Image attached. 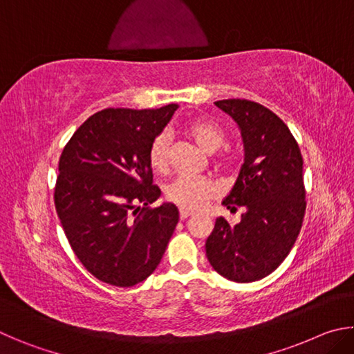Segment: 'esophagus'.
Masks as SVG:
<instances>
[{"label": "esophagus", "instance_id": "34e87169", "mask_svg": "<svg viewBox=\"0 0 354 354\" xmlns=\"http://www.w3.org/2000/svg\"><path fill=\"white\" fill-rule=\"evenodd\" d=\"M192 214H194V212L189 211V209H179V218H181V220H185L187 217H190Z\"/></svg>", "mask_w": 354, "mask_h": 354}]
</instances>
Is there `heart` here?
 Instances as JSON below:
<instances>
[{"label":"heart","mask_w":354,"mask_h":354,"mask_svg":"<svg viewBox=\"0 0 354 354\" xmlns=\"http://www.w3.org/2000/svg\"><path fill=\"white\" fill-rule=\"evenodd\" d=\"M185 133L196 142V145L207 153H215L225 145L226 134L214 120L205 117L192 118L185 123ZM151 169L164 173L170 165L169 134L162 133L153 140L148 151ZM226 164H231L227 159ZM218 192L215 181L205 176L178 175L167 187V198L181 209H198Z\"/></svg>","instance_id":"obj_1"}]
</instances>
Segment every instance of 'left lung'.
Masks as SVG:
<instances>
[{"mask_svg": "<svg viewBox=\"0 0 354 354\" xmlns=\"http://www.w3.org/2000/svg\"><path fill=\"white\" fill-rule=\"evenodd\" d=\"M241 129L243 165L223 205L241 207L237 225L215 220L206 256L221 277L253 283L277 270L295 243L306 209L303 158L277 113L248 100L215 103Z\"/></svg>", "mask_w": 354, "mask_h": 354, "instance_id": "8db88e82", "label": "left lung"}]
</instances>
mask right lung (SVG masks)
<instances>
[{
    "label": "right lung",
    "mask_w": 354,
    "mask_h": 354,
    "mask_svg": "<svg viewBox=\"0 0 354 354\" xmlns=\"http://www.w3.org/2000/svg\"><path fill=\"white\" fill-rule=\"evenodd\" d=\"M178 104L159 109H104L71 136L59 159L55 205L77 259L117 287L145 281L165 253L179 220L153 185L148 151Z\"/></svg>",
    "instance_id": "obj_1"
}]
</instances>
